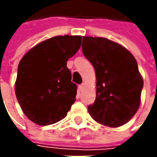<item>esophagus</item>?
I'll list each match as a JSON object with an SVG mask.
<instances>
[{
	"instance_id": "34e87169",
	"label": "esophagus",
	"mask_w": 157,
	"mask_h": 157,
	"mask_svg": "<svg viewBox=\"0 0 157 157\" xmlns=\"http://www.w3.org/2000/svg\"><path fill=\"white\" fill-rule=\"evenodd\" d=\"M84 87H85V84H81V85H79V86H78V89H79V91H80V92L83 91Z\"/></svg>"
}]
</instances>
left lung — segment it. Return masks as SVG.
<instances>
[{"instance_id":"left-lung-1","label":"left lung","mask_w":157,"mask_h":157,"mask_svg":"<svg viewBox=\"0 0 157 157\" xmlns=\"http://www.w3.org/2000/svg\"><path fill=\"white\" fill-rule=\"evenodd\" d=\"M82 52L96 73V99L88 105L94 121L111 128L126 124L141 104L143 80L136 58L104 37L83 36Z\"/></svg>"}]
</instances>
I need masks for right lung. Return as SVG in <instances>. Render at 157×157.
Listing matches in <instances>:
<instances>
[{"label": "right lung", "instance_id": "obj_1", "mask_svg": "<svg viewBox=\"0 0 157 157\" xmlns=\"http://www.w3.org/2000/svg\"><path fill=\"white\" fill-rule=\"evenodd\" d=\"M82 36H57L47 39L21 59L15 82L16 99L34 123L47 126L63 120L75 102L68 59L79 50Z\"/></svg>", "mask_w": 157, "mask_h": 157}]
</instances>
